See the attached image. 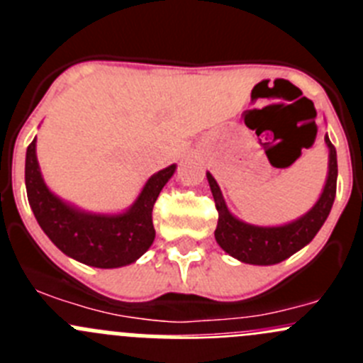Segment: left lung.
Returning <instances> with one entry per match:
<instances>
[{"label": "left lung", "mask_w": 363, "mask_h": 363, "mask_svg": "<svg viewBox=\"0 0 363 363\" xmlns=\"http://www.w3.org/2000/svg\"><path fill=\"white\" fill-rule=\"evenodd\" d=\"M325 143L329 147V172H327L322 194L309 213L291 223H285V225H251V223H245L233 216L230 211L227 209L225 200L221 196L216 179L213 178L211 172H207L211 192H213L218 211V225L214 230V238L227 255L240 259L243 264L274 265L293 256L316 236V233L322 229L323 221L331 213L333 201L336 196V176H338L336 149L327 136Z\"/></svg>", "instance_id": "1"}]
</instances>
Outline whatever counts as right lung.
<instances>
[{"mask_svg":"<svg viewBox=\"0 0 363 363\" xmlns=\"http://www.w3.org/2000/svg\"><path fill=\"white\" fill-rule=\"evenodd\" d=\"M174 171L176 165H169L150 176L125 213H85L60 200L45 185L34 138L27 147L25 185L32 213L60 251L91 267L116 269L136 262L152 245V207Z\"/></svg>","mask_w":363,"mask_h":363,"instance_id":"1","label":"right lung"}]
</instances>
